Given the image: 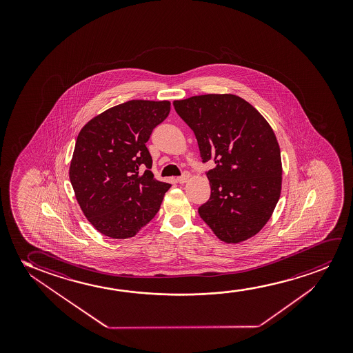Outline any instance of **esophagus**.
<instances>
[{"instance_id":"esophagus-1","label":"esophagus","mask_w":353,"mask_h":353,"mask_svg":"<svg viewBox=\"0 0 353 353\" xmlns=\"http://www.w3.org/2000/svg\"><path fill=\"white\" fill-rule=\"evenodd\" d=\"M189 179H190V174H189V172H184L182 176L177 177V182L181 184L187 183V182L189 181Z\"/></svg>"}]
</instances>
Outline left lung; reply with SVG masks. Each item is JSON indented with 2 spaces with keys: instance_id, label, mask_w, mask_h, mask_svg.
Wrapping results in <instances>:
<instances>
[{
  "instance_id": "8db88e82",
  "label": "left lung",
  "mask_w": 353,
  "mask_h": 353,
  "mask_svg": "<svg viewBox=\"0 0 353 353\" xmlns=\"http://www.w3.org/2000/svg\"><path fill=\"white\" fill-rule=\"evenodd\" d=\"M174 110L198 140L211 196L199 208L203 222L225 243L256 235L270 219L282 188L275 132L251 103L232 94L174 100Z\"/></svg>"
}]
</instances>
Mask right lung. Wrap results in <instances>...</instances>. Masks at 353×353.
<instances>
[{"label":"right lung","mask_w":353,"mask_h":353,"mask_svg":"<svg viewBox=\"0 0 353 353\" xmlns=\"http://www.w3.org/2000/svg\"><path fill=\"white\" fill-rule=\"evenodd\" d=\"M170 106L166 100H131L97 114L79 131L70 181L84 216L103 235L135 236L159 211L171 184L155 179L145 142Z\"/></svg>","instance_id":"obj_1"}]
</instances>
